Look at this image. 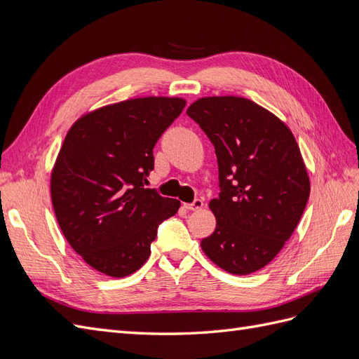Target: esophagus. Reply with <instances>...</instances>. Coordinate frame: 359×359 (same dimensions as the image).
<instances>
[{"mask_svg": "<svg viewBox=\"0 0 359 359\" xmlns=\"http://www.w3.org/2000/svg\"><path fill=\"white\" fill-rule=\"evenodd\" d=\"M202 206H203L202 199H194L191 203H184V208H187L190 211H198L202 208Z\"/></svg>", "mask_w": 359, "mask_h": 359, "instance_id": "obj_1", "label": "esophagus"}]
</instances>
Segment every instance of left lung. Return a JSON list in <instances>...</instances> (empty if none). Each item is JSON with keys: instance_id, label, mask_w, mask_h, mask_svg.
<instances>
[{"instance_id": "1", "label": "left lung", "mask_w": 359, "mask_h": 359, "mask_svg": "<svg viewBox=\"0 0 359 359\" xmlns=\"http://www.w3.org/2000/svg\"><path fill=\"white\" fill-rule=\"evenodd\" d=\"M187 115L214 145L217 226L201 247L212 262L247 276L273 260L301 219L310 196L306 166L290 130L243 97H206Z\"/></svg>"}]
</instances>
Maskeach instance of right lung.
I'll return each instance as SVG.
<instances>
[{
	"label": "right lung",
	"mask_w": 359,
	"mask_h": 359,
	"mask_svg": "<svg viewBox=\"0 0 359 359\" xmlns=\"http://www.w3.org/2000/svg\"><path fill=\"white\" fill-rule=\"evenodd\" d=\"M186 102L145 97L82 116L64 139L50 178L58 224L86 264L111 277L142 266L158 226L180 201L145 189L153 149Z\"/></svg>",
	"instance_id": "obj_1"
}]
</instances>
